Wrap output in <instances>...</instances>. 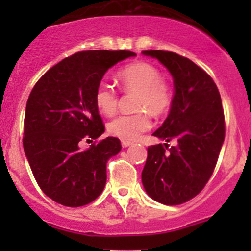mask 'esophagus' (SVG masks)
Instances as JSON below:
<instances>
[{
	"mask_svg": "<svg viewBox=\"0 0 251 251\" xmlns=\"http://www.w3.org/2000/svg\"><path fill=\"white\" fill-rule=\"evenodd\" d=\"M131 142H128V141H121V146L124 147V148H127L128 146H131Z\"/></svg>",
	"mask_w": 251,
	"mask_h": 251,
	"instance_id": "34e87169",
	"label": "esophagus"
}]
</instances>
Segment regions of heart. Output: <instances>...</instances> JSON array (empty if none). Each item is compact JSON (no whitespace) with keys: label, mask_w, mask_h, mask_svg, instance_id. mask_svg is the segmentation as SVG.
Segmentation results:
<instances>
[{"label":"heart","mask_w":251,"mask_h":251,"mask_svg":"<svg viewBox=\"0 0 251 251\" xmlns=\"http://www.w3.org/2000/svg\"><path fill=\"white\" fill-rule=\"evenodd\" d=\"M118 81L124 91L137 93L136 110L132 115H119L110 121L108 131L110 135L123 141H136L151 127V115L160 116L170 109L173 104V90L165 78L161 77L160 70L146 62L133 63L118 73ZM118 92L108 83L97 86L95 103L103 115H113L118 108Z\"/></svg>","instance_id":"obj_1"}]
</instances>
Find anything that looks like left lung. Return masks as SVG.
<instances>
[{"instance_id": "obj_1", "label": "left lung", "mask_w": 251, "mask_h": 251, "mask_svg": "<svg viewBox=\"0 0 251 251\" xmlns=\"http://www.w3.org/2000/svg\"><path fill=\"white\" fill-rule=\"evenodd\" d=\"M158 59L174 78L173 104L153 136L166 143L148 147L142 171L147 194L165 205L191 201L204 188L225 140L221 96L214 80L196 63L166 50H143ZM177 141L167 148V142Z\"/></svg>"}]
</instances>
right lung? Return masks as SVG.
Wrapping results in <instances>:
<instances>
[{
	"mask_svg": "<svg viewBox=\"0 0 251 251\" xmlns=\"http://www.w3.org/2000/svg\"><path fill=\"white\" fill-rule=\"evenodd\" d=\"M130 50H83L50 68L32 88L24 119L25 155L40 188L55 203L77 207L95 201L107 182V163L121 151L107 137L81 149L83 140L104 132L95 103L108 69L135 57Z\"/></svg>",
	"mask_w": 251,
	"mask_h": 251,
	"instance_id": "obj_1",
	"label": "right lung"
}]
</instances>
